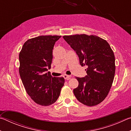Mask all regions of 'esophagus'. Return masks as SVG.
<instances>
[{
    "label": "esophagus",
    "instance_id": "obj_1",
    "mask_svg": "<svg viewBox=\"0 0 131 131\" xmlns=\"http://www.w3.org/2000/svg\"><path fill=\"white\" fill-rule=\"evenodd\" d=\"M63 77L64 79L67 80H69L71 78V76H69V75H66V74H65L63 76Z\"/></svg>",
    "mask_w": 131,
    "mask_h": 131
}]
</instances>
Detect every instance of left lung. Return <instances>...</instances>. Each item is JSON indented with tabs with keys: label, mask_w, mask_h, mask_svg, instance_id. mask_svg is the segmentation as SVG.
<instances>
[{
	"label": "left lung",
	"mask_w": 131,
	"mask_h": 131,
	"mask_svg": "<svg viewBox=\"0 0 131 131\" xmlns=\"http://www.w3.org/2000/svg\"><path fill=\"white\" fill-rule=\"evenodd\" d=\"M79 56L80 65L87 66V75L76 77L79 85L73 90L80 102L94 106L107 96L113 82L116 66L114 52L106 40L95 35L63 36Z\"/></svg>",
	"instance_id": "1"
}]
</instances>
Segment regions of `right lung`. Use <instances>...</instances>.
<instances>
[{
	"label": "right lung",
	"instance_id": "add662e5",
	"mask_svg": "<svg viewBox=\"0 0 131 131\" xmlns=\"http://www.w3.org/2000/svg\"><path fill=\"white\" fill-rule=\"evenodd\" d=\"M61 36H40L28 40L19 54V73L27 94L41 106L52 105L64 85L63 77L51 75L52 50Z\"/></svg>",
	"mask_w": 131,
	"mask_h": 131
}]
</instances>
